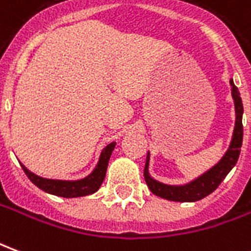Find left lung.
I'll list each match as a JSON object with an SVG mask.
<instances>
[{"instance_id": "8db88e82", "label": "left lung", "mask_w": 251, "mask_h": 251, "mask_svg": "<svg viewBox=\"0 0 251 251\" xmlns=\"http://www.w3.org/2000/svg\"><path fill=\"white\" fill-rule=\"evenodd\" d=\"M230 86H231V97L234 99V107H235V126H234V131H232L230 147L225 153V156L212 168L205 171L204 174H201L199 177H196L187 184L171 185L157 181L151 176L149 174L151 154L148 152L144 177L153 194L163 198V199L172 200V201H198V200L208 196L211 192H214L218 188V185L225 180L228 172L234 168V165L237 164L238 157H239V153H241V147H242L243 104L238 87L234 84L232 79H230Z\"/></svg>"}]
</instances>
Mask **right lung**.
Masks as SVG:
<instances>
[{
    "instance_id": "obj_1",
    "label": "right lung",
    "mask_w": 251,
    "mask_h": 251,
    "mask_svg": "<svg viewBox=\"0 0 251 251\" xmlns=\"http://www.w3.org/2000/svg\"><path fill=\"white\" fill-rule=\"evenodd\" d=\"M115 142H110L109 145L102 149L100 156H99L98 164L95 165L93 172L79 180H55V179H46L40 177L33 172H30L29 169L25 165L21 164V167L24 169L25 175L28 176V179L43 191H46L47 194L56 195L62 198H80V196H87L94 192H97L99 187L102 185L109 165V160L111 153L114 151Z\"/></svg>"
}]
</instances>
